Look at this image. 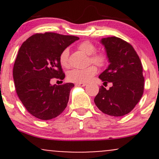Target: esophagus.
Here are the masks:
<instances>
[{"instance_id": "34e87169", "label": "esophagus", "mask_w": 159, "mask_h": 159, "mask_svg": "<svg viewBox=\"0 0 159 159\" xmlns=\"http://www.w3.org/2000/svg\"><path fill=\"white\" fill-rule=\"evenodd\" d=\"M76 85L81 86V87H84L86 85L85 83H76Z\"/></svg>"}]
</instances>
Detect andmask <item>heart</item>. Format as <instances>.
Here are the masks:
<instances>
[{
	"label": "heart",
	"instance_id": "b5f03b06",
	"mask_svg": "<svg viewBox=\"0 0 159 159\" xmlns=\"http://www.w3.org/2000/svg\"><path fill=\"white\" fill-rule=\"evenodd\" d=\"M78 48L90 56V61L97 65L98 66L102 67L107 61V57L104 53H95L96 48L90 41H84L78 45ZM59 61L61 65L65 68L70 67L69 64V50L64 49L59 56ZM97 73V68L94 65L88 67L83 69H73L70 70L68 74V79L71 82L83 83L87 82L92 78Z\"/></svg>",
	"mask_w": 159,
	"mask_h": 159
}]
</instances>
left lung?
<instances>
[{
  "mask_svg": "<svg viewBox=\"0 0 159 159\" xmlns=\"http://www.w3.org/2000/svg\"><path fill=\"white\" fill-rule=\"evenodd\" d=\"M105 46L109 65L99 75L103 84L111 82L107 90L103 86L94 102L98 109L111 116L129 114L139 103L144 91L142 65L132 46L117 37L101 40Z\"/></svg>",
  "mask_w": 159,
  "mask_h": 159,
  "instance_id": "left-lung-1",
  "label": "left lung"
}]
</instances>
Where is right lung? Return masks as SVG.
Returning <instances> with one entry per match:
<instances>
[{"label":"right lung","mask_w":159,"mask_h":159,"mask_svg":"<svg viewBox=\"0 0 159 159\" xmlns=\"http://www.w3.org/2000/svg\"><path fill=\"white\" fill-rule=\"evenodd\" d=\"M79 39L71 35L52 32L35 34L20 46L13 68L17 96L27 111L41 120L56 118L64 111L69 100L73 83L51 84V78L63 80L59 56Z\"/></svg>","instance_id":"obj_1"}]
</instances>
